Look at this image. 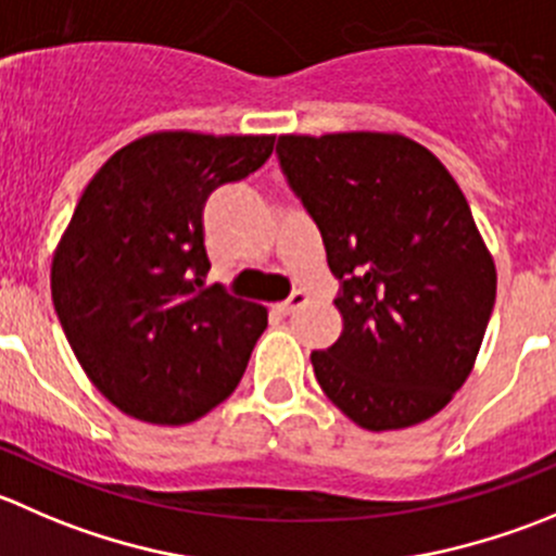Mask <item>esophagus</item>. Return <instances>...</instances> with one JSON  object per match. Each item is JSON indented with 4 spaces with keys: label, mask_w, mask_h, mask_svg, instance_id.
Instances as JSON below:
<instances>
[{
    "label": "esophagus",
    "mask_w": 556,
    "mask_h": 556,
    "mask_svg": "<svg viewBox=\"0 0 556 556\" xmlns=\"http://www.w3.org/2000/svg\"><path fill=\"white\" fill-rule=\"evenodd\" d=\"M306 301H309V295H306V293H293L288 301H282V304H274V312L285 317V315H290V312L301 309V306H304Z\"/></svg>",
    "instance_id": "obj_1"
}]
</instances>
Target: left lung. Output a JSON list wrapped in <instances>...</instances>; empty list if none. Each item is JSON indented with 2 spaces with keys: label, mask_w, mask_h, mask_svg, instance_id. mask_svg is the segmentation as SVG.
I'll list each match as a JSON object with an SVG mask.
<instances>
[{
  "label": "left lung",
  "mask_w": 556,
  "mask_h": 556,
  "mask_svg": "<svg viewBox=\"0 0 556 556\" xmlns=\"http://www.w3.org/2000/svg\"><path fill=\"white\" fill-rule=\"evenodd\" d=\"M277 154L342 282V333L309 355L323 393L369 432L427 421L470 377L497 295L465 192L399 132L279 135Z\"/></svg>",
  "instance_id": "1"
}]
</instances>
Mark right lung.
Masks as SVG:
<instances>
[{"label":"right lung","mask_w":556,"mask_h":556,"mask_svg":"<svg viewBox=\"0 0 556 556\" xmlns=\"http://www.w3.org/2000/svg\"><path fill=\"white\" fill-rule=\"evenodd\" d=\"M271 152L274 135L163 129L86 185L53 252V309L86 377L129 418L185 427L239 386L268 312L206 285L203 206Z\"/></svg>","instance_id":"right-lung-1"}]
</instances>
